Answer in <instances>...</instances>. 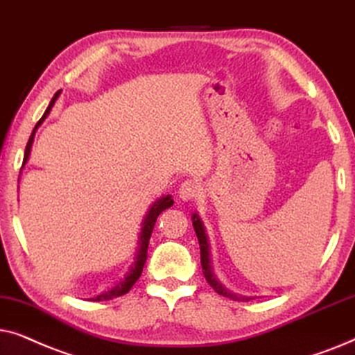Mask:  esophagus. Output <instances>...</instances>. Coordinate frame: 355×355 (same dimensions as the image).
Here are the masks:
<instances>
[{
  "mask_svg": "<svg viewBox=\"0 0 355 355\" xmlns=\"http://www.w3.org/2000/svg\"><path fill=\"white\" fill-rule=\"evenodd\" d=\"M201 193V185L196 180H185L178 188V196L183 201H191L195 200L196 196H200Z\"/></svg>",
  "mask_w": 355,
  "mask_h": 355,
  "instance_id": "34e87169",
  "label": "esophagus"
}]
</instances>
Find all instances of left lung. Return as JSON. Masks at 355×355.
Masks as SVG:
<instances>
[{
	"instance_id": "8db88e82",
	"label": "left lung",
	"mask_w": 355,
	"mask_h": 355,
	"mask_svg": "<svg viewBox=\"0 0 355 355\" xmlns=\"http://www.w3.org/2000/svg\"><path fill=\"white\" fill-rule=\"evenodd\" d=\"M193 227H195V232L198 237V242H200V250H201V266H202V274H205L206 281L209 282V286L214 289L217 294L222 297H227V299L232 300H239V302H247L250 300V297H243V295H237L234 292H230L229 289H225L224 286L220 284L219 281L216 279L214 272H212V266H211V254H209V243H207V235L205 232V225L200 219V216L193 214Z\"/></svg>"
}]
</instances>
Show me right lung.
<instances>
[{"label":"right lung","mask_w":355,"mask_h":355,"mask_svg":"<svg viewBox=\"0 0 355 355\" xmlns=\"http://www.w3.org/2000/svg\"><path fill=\"white\" fill-rule=\"evenodd\" d=\"M60 92H61V91H58V92L55 94L53 98H51L50 105L46 107V110H45V113H44V116L40 118L39 123H37V125H35L34 131H32L31 138H29V141H27V146H26V153H24V162H22V165L26 164L27 160H29L31 149H32V143H34V136H35V131H37V128H39V126L42 125V123H44L45 118L49 116L50 110H51V108H53V105H55L56 98H58V96H60ZM172 205H173V200H172V196H170V195H167V196H162V198H159L157 201H154L153 205H150L149 211H148V214L144 216V220H143V224H141V225H143V227H141V232H139V240H138V245H139V247H138V252H136L135 261H133V264H131V266H130V271L126 272V276L123 277V279H121L120 282H118V284H116L115 287H112V289H108V291H105V292H102V294H98V295H96V297H92V299H89V300H92V302L110 300V299H115V297L125 295L126 292H130L131 287L135 286V282L139 279L141 272H143V268H144V263H146V259H148V245H149L150 234H153V230H154L155 220H157V216H159L160 212H162V211L167 209V207L172 206Z\"/></svg>","instance_id":"add662e5"}]
</instances>
